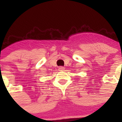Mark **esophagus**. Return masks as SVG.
<instances>
[{"label":"esophagus","mask_w":122,"mask_h":122,"mask_svg":"<svg viewBox=\"0 0 122 122\" xmlns=\"http://www.w3.org/2000/svg\"><path fill=\"white\" fill-rule=\"evenodd\" d=\"M58 69H59L60 71H64V69H65V68H64V67L60 66L59 67V68H58Z\"/></svg>","instance_id":"1"}]
</instances>
